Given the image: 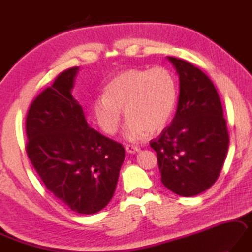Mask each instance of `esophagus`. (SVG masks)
Here are the masks:
<instances>
[{
    "label": "esophagus",
    "mask_w": 252,
    "mask_h": 252,
    "mask_svg": "<svg viewBox=\"0 0 252 252\" xmlns=\"http://www.w3.org/2000/svg\"><path fill=\"white\" fill-rule=\"evenodd\" d=\"M126 151L127 153H135V152H139L140 148L138 145H134V144H126Z\"/></svg>",
    "instance_id": "34e87169"
}]
</instances>
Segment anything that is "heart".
I'll return each instance as SVG.
<instances>
[{
  "label": "heart",
  "mask_w": 252,
  "mask_h": 252,
  "mask_svg": "<svg viewBox=\"0 0 252 252\" xmlns=\"http://www.w3.org/2000/svg\"><path fill=\"white\" fill-rule=\"evenodd\" d=\"M176 102V82L165 67L129 69L117 75L104 88V95L95 99L94 117L108 134H114L122 112L129 119L126 134L138 140L146 131L157 133L170 121Z\"/></svg>",
  "instance_id": "b5f03b06"
}]
</instances>
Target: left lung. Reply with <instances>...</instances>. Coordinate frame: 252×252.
Here are the masks:
<instances>
[{
  "instance_id": "obj_1",
  "label": "left lung",
  "mask_w": 252,
  "mask_h": 252,
  "mask_svg": "<svg viewBox=\"0 0 252 252\" xmlns=\"http://www.w3.org/2000/svg\"><path fill=\"white\" fill-rule=\"evenodd\" d=\"M180 77L172 123L150 142L163 185L190 197L208 189L220 174L229 145L226 119L214 84L189 62L167 57Z\"/></svg>"
}]
</instances>
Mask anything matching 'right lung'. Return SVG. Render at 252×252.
Listing matches in <instances>:
<instances>
[{
    "label": "right lung",
    "instance_id": "obj_1",
    "mask_svg": "<svg viewBox=\"0 0 252 252\" xmlns=\"http://www.w3.org/2000/svg\"><path fill=\"white\" fill-rule=\"evenodd\" d=\"M77 72L78 67L63 70L32 102L26 153L50 193L75 213L90 215L111 200L126 152L88 126L71 94Z\"/></svg>",
    "mask_w": 252,
    "mask_h": 252
}]
</instances>
